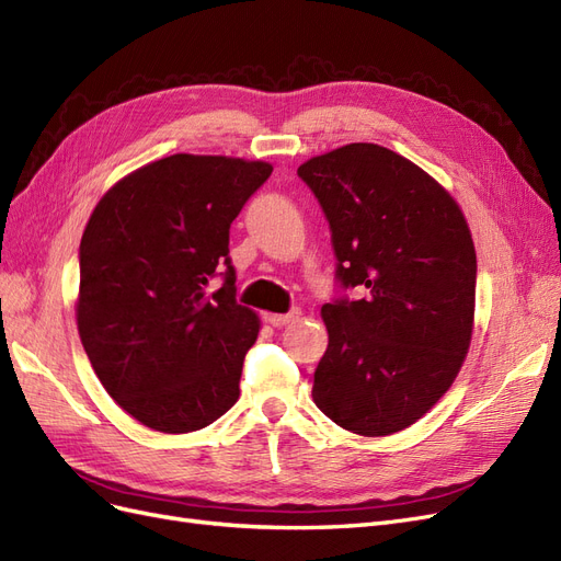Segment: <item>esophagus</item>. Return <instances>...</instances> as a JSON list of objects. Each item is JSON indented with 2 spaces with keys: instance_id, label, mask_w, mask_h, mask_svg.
I'll list each match as a JSON object with an SVG mask.
<instances>
[{
  "instance_id": "esophagus-1",
  "label": "esophagus",
  "mask_w": 561,
  "mask_h": 561,
  "mask_svg": "<svg viewBox=\"0 0 561 561\" xmlns=\"http://www.w3.org/2000/svg\"><path fill=\"white\" fill-rule=\"evenodd\" d=\"M267 319V323H273V327H286V323H294V321H298L300 319V310L296 307V310H291L288 314H267L265 317Z\"/></svg>"
}]
</instances>
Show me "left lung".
<instances>
[{
    "label": "left lung",
    "instance_id": "8db88e82",
    "mask_svg": "<svg viewBox=\"0 0 561 561\" xmlns=\"http://www.w3.org/2000/svg\"><path fill=\"white\" fill-rule=\"evenodd\" d=\"M298 176L331 224L337 279L364 288L321 307L329 350L312 399L342 428L391 436L443 399L471 347V228L447 188L379 144L314 156Z\"/></svg>",
    "mask_w": 561,
    "mask_h": 561
}]
</instances>
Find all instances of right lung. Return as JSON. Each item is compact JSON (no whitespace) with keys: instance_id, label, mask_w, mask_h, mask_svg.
I'll list each match as a JSON object with an SVG mask.
<instances>
[{"instance_id":"1","label":"right lung","mask_w":561,"mask_h":561,"mask_svg":"<svg viewBox=\"0 0 561 561\" xmlns=\"http://www.w3.org/2000/svg\"><path fill=\"white\" fill-rule=\"evenodd\" d=\"M265 160L174 153L106 191L79 247L77 327L106 393L160 433H191L240 399L261 319L234 302L228 230ZM227 284L206 294L215 267Z\"/></svg>"}]
</instances>
